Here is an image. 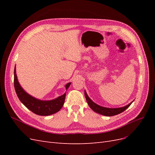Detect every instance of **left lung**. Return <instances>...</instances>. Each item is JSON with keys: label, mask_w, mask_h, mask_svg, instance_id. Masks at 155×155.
I'll return each mask as SVG.
<instances>
[{"label": "left lung", "mask_w": 155, "mask_h": 155, "mask_svg": "<svg viewBox=\"0 0 155 155\" xmlns=\"http://www.w3.org/2000/svg\"><path fill=\"white\" fill-rule=\"evenodd\" d=\"M85 96L86 100L87 101V104L88 106L91 107V109L94 110V112H97L98 114H100L101 115H104L105 116H112L114 115H117L118 114L121 113V112L125 110L127 108L131 105V104L134 101V100L130 102V104L127 105L122 107H119V108H108V107H104L100 106L99 105L96 104V103L94 102L90 97H88L86 91H85Z\"/></svg>", "instance_id": "left-lung-1"}]
</instances>
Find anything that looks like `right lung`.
Segmentation results:
<instances>
[{
  "label": "right lung",
  "mask_w": 155,
  "mask_h": 155,
  "mask_svg": "<svg viewBox=\"0 0 155 155\" xmlns=\"http://www.w3.org/2000/svg\"><path fill=\"white\" fill-rule=\"evenodd\" d=\"M70 85L71 83H68L67 85H65L66 90H67ZM14 87L18 99L22 104L37 115L49 116L55 114L60 110L64 105L66 93L51 100H41L28 94L18 83L15 67L14 69Z\"/></svg>",
  "instance_id": "right-lung-1"
}]
</instances>
